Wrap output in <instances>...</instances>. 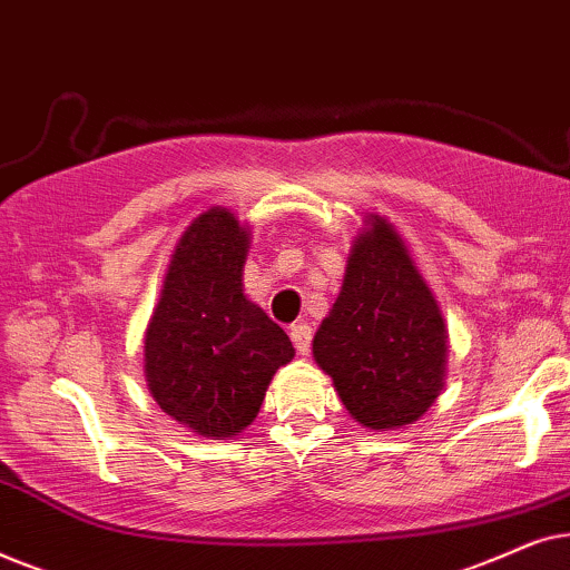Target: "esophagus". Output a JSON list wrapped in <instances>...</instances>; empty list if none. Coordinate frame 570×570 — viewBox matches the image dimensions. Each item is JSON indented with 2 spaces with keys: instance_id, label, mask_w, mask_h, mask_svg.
I'll return each mask as SVG.
<instances>
[{
  "instance_id": "34e87169",
  "label": "esophagus",
  "mask_w": 570,
  "mask_h": 570,
  "mask_svg": "<svg viewBox=\"0 0 570 570\" xmlns=\"http://www.w3.org/2000/svg\"><path fill=\"white\" fill-rule=\"evenodd\" d=\"M311 337H314V332H311L308 324H293L291 326V340L295 350H298V355H308L311 350Z\"/></svg>"
}]
</instances>
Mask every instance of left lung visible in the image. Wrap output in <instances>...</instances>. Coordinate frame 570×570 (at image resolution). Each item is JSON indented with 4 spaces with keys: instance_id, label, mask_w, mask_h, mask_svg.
Masks as SVG:
<instances>
[{
    "instance_id": "left-lung-1",
    "label": "left lung",
    "mask_w": 570,
    "mask_h": 570,
    "mask_svg": "<svg viewBox=\"0 0 570 570\" xmlns=\"http://www.w3.org/2000/svg\"><path fill=\"white\" fill-rule=\"evenodd\" d=\"M314 357L350 415L373 431L415 423L441 392L443 316L402 238L379 215L355 240Z\"/></svg>"
}]
</instances>
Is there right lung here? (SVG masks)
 <instances>
[{
  "label": "right lung",
  "mask_w": 570,
  "mask_h": 570,
  "mask_svg": "<svg viewBox=\"0 0 570 570\" xmlns=\"http://www.w3.org/2000/svg\"><path fill=\"white\" fill-rule=\"evenodd\" d=\"M248 233L225 209L199 215L178 240L145 334L147 386L194 433L230 439L254 423L293 342L244 295Z\"/></svg>",
  "instance_id": "add662e5"
}]
</instances>
